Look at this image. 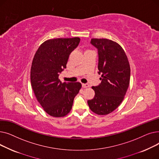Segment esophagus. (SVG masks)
Wrapping results in <instances>:
<instances>
[{
    "label": "esophagus",
    "instance_id": "esophagus-1",
    "mask_svg": "<svg viewBox=\"0 0 159 159\" xmlns=\"http://www.w3.org/2000/svg\"><path fill=\"white\" fill-rule=\"evenodd\" d=\"M82 86L83 88H88L89 86V85L88 84H82Z\"/></svg>",
    "mask_w": 159,
    "mask_h": 159
}]
</instances>
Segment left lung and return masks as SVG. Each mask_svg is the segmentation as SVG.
<instances>
[{
	"label": "left lung",
	"instance_id": "obj_1",
	"mask_svg": "<svg viewBox=\"0 0 159 159\" xmlns=\"http://www.w3.org/2000/svg\"><path fill=\"white\" fill-rule=\"evenodd\" d=\"M98 51V74L101 82L93 86L95 97L88 100L90 110L100 115L109 114L120 104L129 84L130 66L122 48L106 39H92Z\"/></svg>",
	"mask_w": 159,
	"mask_h": 159
}]
</instances>
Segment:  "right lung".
<instances>
[{
	"instance_id": "obj_1",
	"label": "right lung",
	"mask_w": 159,
	"mask_h": 159,
	"mask_svg": "<svg viewBox=\"0 0 159 159\" xmlns=\"http://www.w3.org/2000/svg\"><path fill=\"white\" fill-rule=\"evenodd\" d=\"M80 38L54 39L42 44L33 57L31 84L38 102L54 117L64 116L71 110L73 100L81 88L80 82L62 83L59 74L66 68L70 53Z\"/></svg>"
}]
</instances>
